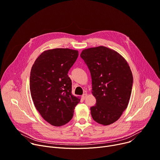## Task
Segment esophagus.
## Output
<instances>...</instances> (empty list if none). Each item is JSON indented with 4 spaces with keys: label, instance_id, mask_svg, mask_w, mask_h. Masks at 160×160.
<instances>
[{
    "label": "esophagus",
    "instance_id": "esophagus-1",
    "mask_svg": "<svg viewBox=\"0 0 160 160\" xmlns=\"http://www.w3.org/2000/svg\"><path fill=\"white\" fill-rule=\"evenodd\" d=\"M87 96H88V94H83L82 96V99L84 100V99L86 98Z\"/></svg>",
    "mask_w": 160,
    "mask_h": 160
}]
</instances>
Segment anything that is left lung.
<instances>
[{"instance_id":"left-lung-1","label":"left lung","mask_w":160,"mask_h":160,"mask_svg":"<svg viewBox=\"0 0 160 160\" xmlns=\"http://www.w3.org/2000/svg\"><path fill=\"white\" fill-rule=\"evenodd\" d=\"M80 57L89 69L92 94L96 99L91 107L92 118L100 124L110 125L120 118L128 105L132 72L121 55L103 46L85 49Z\"/></svg>"}]
</instances>
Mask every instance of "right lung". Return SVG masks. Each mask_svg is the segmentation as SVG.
I'll return each instance as SVG.
<instances>
[{
	"label": "right lung",
	"mask_w": 160,
	"mask_h": 160,
	"mask_svg": "<svg viewBox=\"0 0 160 160\" xmlns=\"http://www.w3.org/2000/svg\"><path fill=\"white\" fill-rule=\"evenodd\" d=\"M78 56V50L55 48L43 52L31 71L30 90L36 108L54 126L71 121L80 98L72 94L68 73Z\"/></svg>",
	"instance_id": "right-lung-1"
}]
</instances>
